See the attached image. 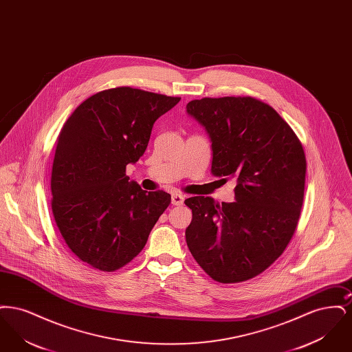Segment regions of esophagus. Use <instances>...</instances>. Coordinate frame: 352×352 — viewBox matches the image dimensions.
<instances>
[{"mask_svg": "<svg viewBox=\"0 0 352 352\" xmlns=\"http://www.w3.org/2000/svg\"><path fill=\"white\" fill-rule=\"evenodd\" d=\"M184 201V195H181V194H173L171 195V204L173 206H182Z\"/></svg>", "mask_w": 352, "mask_h": 352, "instance_id": "esophagus-1", "label": "esophagus"}]
</instances>
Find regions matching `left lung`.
<instances>
[{
	"instance_id": "8db88e82",
	"label": "left lung",
	"mask_w": 352,
	"mask_h": 352,
	"mask_svg": "<svg viewBox=\"0 0 352 352\" xmlns=\"http://www.w3.org/2000/svg\"><path fill=\"white\" fill-rule=\"evenodd\" d=\"M187 113L211 137L214 177L236 179L234 199H186L187 247L212 280L247 281L268 269L296 232L305 194L300 138L270 105L251 96L190 101Z\"/></svg>"
}]
</instances>
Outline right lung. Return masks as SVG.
Listing matches in <instances>:
<instances>
[{"label":"right lung","instance_id":"1","mask_svg":"<svg viewBox=\"0 0 352 352\" xmlns=\"http://www.w3.org/2000/svg\"><path fill=\"white\" fill-rule=\"evenodd\" d=\"M179 100L131 87L104 89L58 135L52 215L68 248L92 268L115 272L131 263L168 208L170 194L142 190L125 171L146 151L155 120Z\"/></svg>","mask_w":352,"mask_h":352}]
</instances>
